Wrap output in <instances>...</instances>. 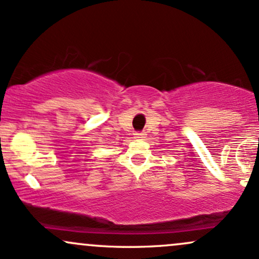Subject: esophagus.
I'll return each instance as SVG.
<instances>
[{
    "mask_svg": "<svg viewBox=\"0 0 259 259\" xmlns=\"http://www.w3.org/2000/svg\"><path fill=\"white\" fill-rule=\"evenodd\" d=\"M135 138L136 139H145V138H146V134H145V133H136Z\"/></svg>",
    "mask_w": 259,
    "mask_h": 259,
    "instance_id": "esophagus-1",
    "label": "esophagus"
}]
</instances>
